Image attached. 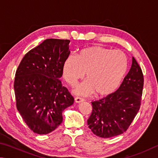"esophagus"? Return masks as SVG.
Masks as SVG:
<instances>
[{"label": "esophagus", "instance_id": "obj_1", "mask_svg": "<svg viewBox=\"0 0 158 158\" xmlns=\"http://www.w3.org/2000/svg\"><path fill=\"white\" fill-rule=\"evenodd\" d=\"M82 101H84V99L81 98V97H76V98H75V102H76V103H80Z\"/></svg>", "mask_w": 158, "mask_h": 158}]
</instances>
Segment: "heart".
Returning a JSON list of instances; mask_svg holds the SVG:
<instances>
[{"label": "heart", "instance_id": "1", "mask_svg": "<svg viewBox=\"0 0 158 158\" xmlns=\"http://www.w3.org/2000/svg\"><path fill=\"white\" fill-rule=\"evenodd\" d=\"M128 62L122 51L101 46H92L81 50L77 56L69 55L62 66L63 76L73 86L85 76L87 79L75 88L81 95L95 92L97 96L114 93L125 77Z\"/></svg>", "mask_w": 158, "mask_h": 158}]
</instances>
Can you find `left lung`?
<instances>
[{
  "label": "left lung",
  "instance_id": "obj_1",
  "mask_svg": "<svg viewBox=\"0 0 158 158\" xmlns=\"http://www.w3.org/2000/svg\"><path fill=\"white\" fill-rule=\"evenodd\" d=\"M143 86L142 71L132 57L131 68L119 88L106 97L92 102L93 110L87 125L93 133L110 138L126 131L140 108Z\"/></svg>",
  "mask_w": 158,
  "mask_h": 158
}]
</instances>
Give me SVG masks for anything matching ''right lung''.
I'll return each instance as SVG.
<instances>
[{
	"mask_svg": "<svg viewBox=\"0 0 158 158\" xmlns=\"http://www.w3.org/2000/svg\"><path fill=\"white\" fill-rule=\"evenodd\" d=\"M68 40L48 39L25 55L16 71V108L30 129L40 135L55 131L74 98L62 86V66L70 54Z\"/></svg>",
	"mask_w": 158,
	"mask_h": 158,
	"instance_id": "right-lung-1",
	"label": "right lung"
}]
</instances>
